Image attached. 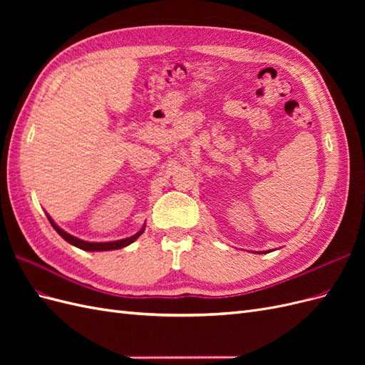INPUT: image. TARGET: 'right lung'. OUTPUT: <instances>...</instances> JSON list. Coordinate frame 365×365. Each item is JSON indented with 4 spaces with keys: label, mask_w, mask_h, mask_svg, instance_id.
<instances>
[{
    "label": "right lung",
    "mask_w": 365,
    "mask_h": 365,
    "mask_svg": "<svg viewBox=\"0 0 365 365\" xmlns=\"http://www.w3.org/2000/svg\"><path fill=\"white\" fill-rule=\"evenodd\" d=\"M47 217H48V220H50L51 227L58 231V235H59L62 239L67 240L68 244H71V245H74V247H77V248H81V250H85V251H109V250H120V248L128 247L129 244H132V242H134L138 236H141L143 231H145V227H143L137 235L130 236V237H126V239H121V240H114V242H85V240H82V239H77V237L68 235L67 231H63L62 228H59L56 224L53 222L51 217H50L48 215H47Z\"/></svg>",
    "instance_id": "add662e5"
}]
</instances>
